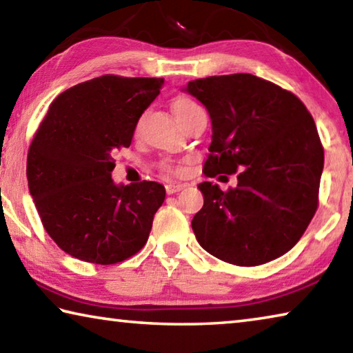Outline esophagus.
Masks as SVG:
<instances>
[{"mask_svg":"<svg viewBox=\"0 0 353 353\" xmlns=\"http://www.w3.org/2000/svg\"><path fill=\"white\" fill-rule=\"evenodd\" d=\"M165 188L168 194H174V193H179V191H182L185 188V185L183 183H168Z\"/></svg>","mask_w":353,"mask_h":353,"instance_id":"esophagus-1","label":"esophagus"}]
</instances>
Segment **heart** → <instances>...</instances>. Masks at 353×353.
<instances>
[{"label":"heart","instance_id":"1","mask_svg":"<svg viewBox=\"0 0 353 353\" xmlns=\"http://www.w3.org/2000/svg\"><path fill=\"white\" fill-rule=\"evenodd\" d=\"M171 107H172V112H174V115L177 117V119L181 123H183L185 119L191 115V113L201 109V107L196 104L193 99L185 98V97H177L174 101H172ZM160 166H162L163 171L171 172V174H179V172H181V168H179V166H174L171 163H162Z\"/></svg>","mask_w":353,"mask_h":353}]
</instances>
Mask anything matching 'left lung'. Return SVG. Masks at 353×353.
Segmentation results:
<instances>
[{"label": "left lung", "mask_w": 353, "mask_h": 353, "mask_svg": "<svg viewBox=\"0 0 353 353\" xmlns=\"http://www.w3.org/2000/svg\"><path fill=\"white\" fill-rule=\"evenodd\" d=\"M207 107L212 143L204 174H235L227 191L199 183L191 227L208 254L236 266L279 259L301 240L319 204L324 148L294 93L254 74L210 76L185 88Z\"/></svg>", "instance_id": "left-lung-1"}]
</instances>
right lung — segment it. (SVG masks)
<instances>
[{
    "mask_svg": "<svg viewBox=\"0 0 353 353\" xmlns=\"http://www.w3.org/2000/svg\"><path fill=\"white\" fill-rule=\"evenodd\" d=\"M160 77L104 74L52 101L28 151L26 176L45 230L63 252L115 265L143 249L165 187L152 181L117 187L113 151L129 148Z\"/></svg>",
    "mask_w": 353,
    "mask_h": 353,
    "instance_id": "right-lung-1",
    "label": "right lung"
}]
</instances>
